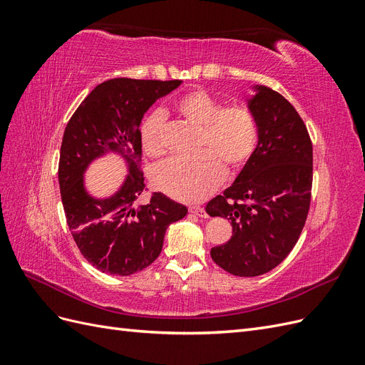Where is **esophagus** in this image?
Wrapping results in <instances>:
<instances>
[{
    "mask_svg": "<svg viewBox=\"0 0 365 365\" xmlns=\"http://www.w3.org/2000/svg\"><path fill=\"white\" fill-rule=\"evenodd\" d=\"M189 212L193 213V215H196V216H200V217H207L205 208H204V207H200V205H190V207H189Z\"/></svg>",
    "mask_w": 365,
    "mask_h": 365,
    "instance_id": "esophagus-1",
    "label": "esophagus"
}]
</instances>
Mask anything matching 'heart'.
Instances as JSON below:
<instances>
[{"label": "heart", "instance_id": "b5f03b06", "mask_svg": "<svg viewBox=\"0 0 365 365\" xmlns=\"http://www.w3.org/2000/svg\"><path fill=\"white\" fill-rule=\"evenodd\" d=\"M190 123L201 126L200 153L175 157L160 164L152 173L158 190L185 202L202 201L225 178V163L236 170L245 165L256 150L257 121L247 106H222L219 98L204 90L185 93L175 105ZM168 117L161 109L152 111L140 128L141 148L149 157L165 152Z\"/></svg>", "mask_w": 365, "mask_h": 365}]
</instances>
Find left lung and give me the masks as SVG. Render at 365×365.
I'll return each instance as SVG.
<instances>
[{
	"mask_svg": "<svg viewBox=\"0 0 365 365\" xmlns=\"http://www.w3.org/2000/svg\"><path fill=\"white\" fill-rule=\"evenodd\" d=\"M254 91L248 108L257 121L256 150L205 208L231 220L233 236L210 254L239 277L262 275L286 259L302 235L312 190V141L304 121L277 91L262 85Z\"/></svg>",
	"mask_w": 365,
	"mask_h": 365,
	"instance_id": "left-lung-1",
	"label": "left lung"
}]
</instances>
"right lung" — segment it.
Instances as JSON below:
<instances>
[{
	"label": "right lung",
	"mask_w": 365,
	"mask_h": 365,
	"mask_svg": "<svg viewBox=\"0 0 365 365\" xmlns=\"http://www.w3.org/2000/svg\"><path fill=\"white\" fill-rule=\"evenodd\" d=\"M180 85L126 77L106 81L65 128L58 170L63 212L77 248L98 271L123 277L145 269L160 256L168 227L187 215V207L160 192L148 204L138 202L146 190L140 164L141 118ZM109 151L127 161L128 176L113 197L97 200L86 192L83 175Z\"/></svg>",
	"instance_id": "1"
}]
</instances>
